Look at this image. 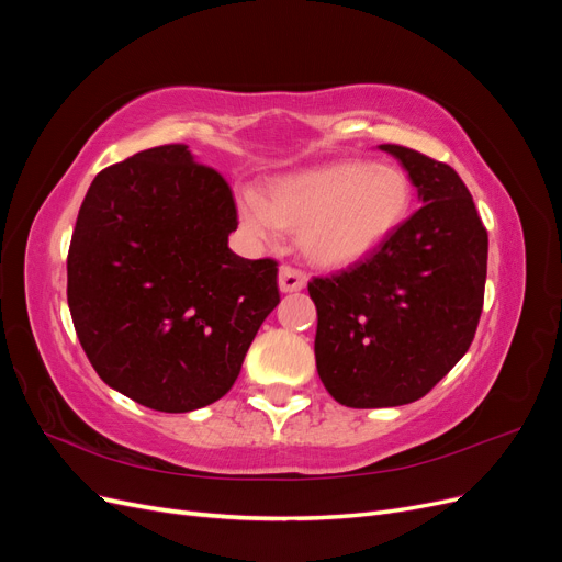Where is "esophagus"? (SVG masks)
I'll use <instances>...</instances> for the list:
<instances>
[{
	"label": "esophagus",
	"mask_w": 562,
	"mask_h": 562,
	"mask_svg": "<svg viewBox=\"0 0 562 562\" xmlns=\"http://www.w3.org/2000/svg\"><path fill=\"white\" fill-rule=\"evenodd\" d=\"M307 285V274L304 271L291 267V265H283L279 271V288L281 293H297L302 288Z\"/></svg>",
	"instance_id": "obj_1"
}]
</instances>
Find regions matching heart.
Returning a JSON list of instances; mask_svg holds the SVG:
<instances>
[{"instance_id":"obj_1","label":"heart","mask_w":562,"mask_h":562,"mask_svg":"<svg viewBox=\"0 0 562 562\" xmlns=\"http://www.w3.org/2000/svg\"><path fill=\"white\" fill-rule=\"evenodd\" d=\"M413 187L396 166L335 161L277 178L267 196L241 190L239 220L255 239L297 232L304 258L342 269L375 252L407 217Z\"/></svg>"}]
</instances>
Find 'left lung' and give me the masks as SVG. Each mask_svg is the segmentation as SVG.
Wrapping results in <instances>:
<instances>
[{
	"mask_svg": "<svg viewBox=\"0 0 562 562\" xmlns=\"http://www.w3.org/2000/svg\"><path fill=\"white\" fill-rule=\"evenodd\" d=\"M417 187L415 211L366 260L310 281L316 370L347 407L422 398L473 342L483 312L487 232L448 164L380 145Z\"/></svg>",
	"mask_w": 562,
	"mask_h": 562,
	"instance_id": "obj_1",
	"label": "left lung"
}]
</instances>
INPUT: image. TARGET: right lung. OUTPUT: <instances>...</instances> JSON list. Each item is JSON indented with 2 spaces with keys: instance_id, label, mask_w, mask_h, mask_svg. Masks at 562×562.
Listing matches in <instances>:
<instances>
[{
  "instance_id": "add662e5",
  "label": "right lung",
  "mask_w": 562,
  "mask_h": 562,
  "mask_svg": "<svg viewBox=\"0 0 562 562\" xmlns=\"http://www.w3.org/2000/svg\"><path fill=\"white\" fill-rule=\"evenodd\" d=\"M229 184L187 145L100 171L67 252V304L108 386L159 413L223 398L279 304L274 260L227 246Z\"/></svg>"
}]
</instances>
